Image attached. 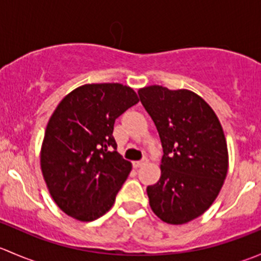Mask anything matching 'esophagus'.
I'll return each mask as SVG.
<instances>
[{
  "label": "esophagus",
  "mask_w": 261,
  "mask_h": 261,
  "mask_svg": "<svg viewBox=\"0 0 261 261\" xmlns=\"http://www.w3.org/2000/svg\"><path fill=\"white\" fill-rule=\"evenodd\" d=\"M146 163H147V159H143V160H139V162H134L133 164L135 168H140L143 167V165H145Z\"/></svg>",
  "instance_id": "34e87169"
}]
</instances>
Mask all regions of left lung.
Segmentation results:
<instances>
[{"label":"left lung","instance_id":"left-lung-1","mask_svg":"<svg viewBox=\"0 0 261 261\" xmlns=\"http://www.w3.org/2000/svg\"><path fill=\"white\" fill-rule=\"evenodd\" d=\"M140 101L163 145L160 179L147 187L152 212L170 225L203 215L217 198L228 170L223 128L212 107L189 89L144 87Z\"/></svg>","mask_w":261,"mask_h":261}]
</instances>
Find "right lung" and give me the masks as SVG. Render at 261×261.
I'll use <instances>...</instances> for the list:
<instances>
[{
  "instance_id": "1",
  "label": "right lung",
  "mask_w": 261,
  "mask_h": 261,
  "mask_svg": "<svg viewBox=\"0 0 261 261\" xmlns=\"http://www.w3.org/2000/svg\"><path fill=\"white\" fill-rule=\"evenodd\" d=\"M138 102L136 92L121 83L83 84L50 116L40 150L41 173L51 198L70 217L88 222L114 206L133 168L116 151L114 123Z\"/></svg>"
}]
</instances>
